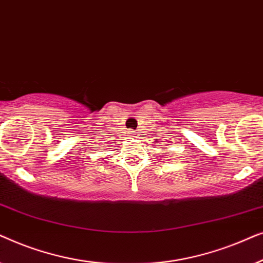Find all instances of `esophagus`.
<instances>
[{"label": "esophagus", "instance_id": "34e87169", "mask_svg": "<svg viewBox=\"0 0 263 263\" xmlns=\"http://www.w3.org/2000/svg\"><path fill=\"white\" fill-rule=\"evenodd\" d=\"M129 133H130L132 135H134V134H135V132H133V130H130V132H129Z\"/></svg>", "mask_w": 263, "mask_h": 263}]
</instances>
